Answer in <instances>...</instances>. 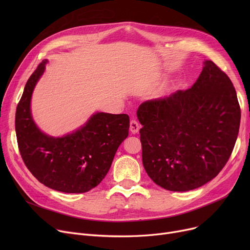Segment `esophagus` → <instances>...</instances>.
I'll use <instances>...</instances> for the list:
<instances>
[{
	"label": "esophagus",
	"mask_w": 250,
	"mask_h": 250,
	"mask_svg": "<svg viewBox=\"0 0 250 250\" xmlns=\"http://www.w3.org/2000/svg\"><path fill=\"white\" fill-rule=\"evenodd\" d=\"M129 130L132 132V134H137L140 130V125L136 120H132L129 123Z\"/></svg>",
	"instance_id": "34e87169"
}]
</instances>
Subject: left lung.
<instances>
[{
    "label": "left lung",
    "instance_id": "8db88e82",
    "mask_svg": "<svg viewBox=\"0 0 250 250\" xmlns=\"http://www.w3.org/2000/svg\"><path fill=\"white\" fill-rule=\"evenodd\" d=\"M137 116L149 177L167 190L188 191L211 181L225 166L241 112L229 77L205 61L191 88L143 102Z\"/></svg>",
    "mask_w": 250,
    "mask_h": 250
}]
</instances>
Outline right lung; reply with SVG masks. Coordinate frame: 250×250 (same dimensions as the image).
<instances>
[{
	"label": "right lung",
	"instance_id": "right-lung-1",
	"mask_svg": "<svg viewBox=\"0 0 250 250\" xmlns=\"http://www.w3.org/2000/svg\"><path fill=\"white\" fill-rule=\"evenodd\" d=\"M47 62L38 64L18 103L15 129L19 151L29 171L45 187L65 193L86 192L107 174L118 147L128 136L129 117L95 112L65 136L56 138L42 132L31 114V97Z\"/></svg>",
	"mask_w": 250,
	"mask_h": 250
}]
</instances>
